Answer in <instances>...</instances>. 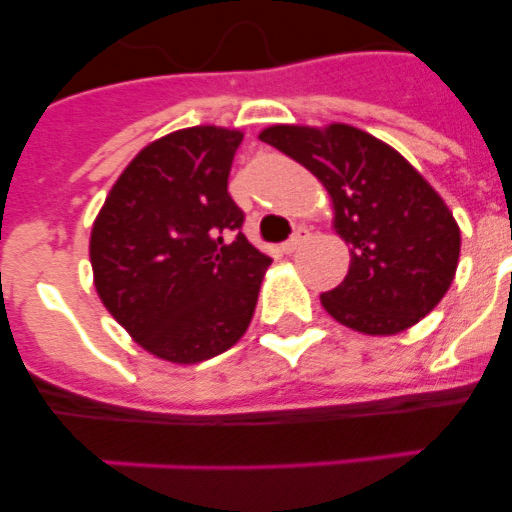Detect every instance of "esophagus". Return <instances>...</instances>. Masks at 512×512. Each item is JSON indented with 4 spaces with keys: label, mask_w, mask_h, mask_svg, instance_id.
<instances>
[{
    "label": "esophagus",
    "mask_w": 512,
    "mask_h": 512,
    "mask_svg": "<svg viewBox=\"0 0 512 512\" xmlns=\"http://www.w3.org/2000/svg\"><path fill=\"white\" fill-rule=\"evenodd\" d=\"M307 238H310V230H307L305 225H302V228H297L295 233H292V238H289V241L284 243V253H295L297 248H300L302 243L307 241Z\"/></svg>",
    "instance_id": "1"
}]
</instances>
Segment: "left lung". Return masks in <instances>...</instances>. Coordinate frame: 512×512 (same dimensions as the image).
I'll use <instances>...</instances> for the list:
<instances>
[{
    "mask_svg": "<svg viewBox=\"0 0 512 512\" xmlns=\"http://www.w3.org/2000/svg\"><path fill=\"white\" fill-rule=\"evenodd\" d=\"M259 138L318 176L333 228L351 246L346 279L320 295L328 315L366 336H395L443 300L459 266V225L395 148L343 122L271 125Z\"/></svg>",
    "mask_w": 512,
    "mask_h": 512,
    "instance_id": "obj_1",
    "label": "left lung"
}]
</instances>
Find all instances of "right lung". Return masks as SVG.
<instances>
[{"instance_id": "add662e5", "label": "right lung", "mask_w": 512, "mask_h": 512, "mask_svg": "<svg viewBox=\"0 0 512 512\" xmlns=\"http://www.w3.org/2000/svg\"><path fill=\"white\" fill-rule=\"evenodd\" d=\"M243 133L184 128L148 143L92 225L94 287L148 354L197 364L241 341L271 259L241 233L228 176Z\"/></svg>"}]
</instances>
